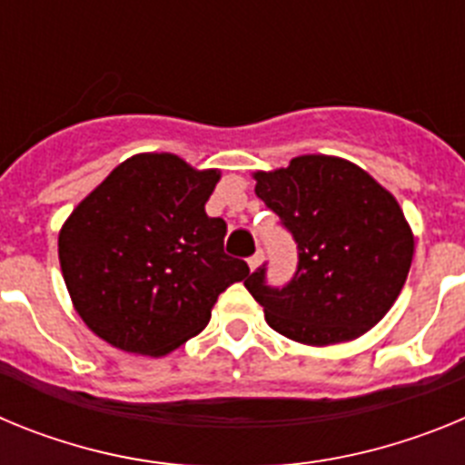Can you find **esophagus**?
Wrapping results in <instances>:
<instances>
[{"label":"esophagus","mask_w":465,"mask_h":465,"mask_svg":"<svg viewBox=\"0 0 465 465\" xmlns=\"http://www.w3.org/2000/svg\"><path fill=\"white\" fill-rule=\"evenodd\" d=\"M246 262H249V270H252V272H253V270H256L258 265H261V262H262V252L253 253L252 258H246Z\"/></svg>","instance_id":"obj_1"}]
</instances>
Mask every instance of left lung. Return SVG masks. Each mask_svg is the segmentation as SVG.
I'll return each instance as SVG.
<instances>
[{
  "label": "left lung",
  "mask_w": 465,
  "mask_h": 465,
  "mask_svg": "<svg viewBox=\"0 0 465 465\" xmlns=\"http://www.w3.org/2000/svg\"><path fill=\"white\" fill-rule=\"evenodd\" d=\"M253 179L298 244L286 286H270L265 265L244 279L265 322L312 347L361 338L391 310L412 265L414 237L396 197L332 155H298Z\"/></svg>",
  "instance_id": "obj_1"
}]
</instances>
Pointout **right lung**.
<instances>
[{
  "label": "right lung",
  "instance_id": "add662e5",
  "mask_svg": "<svg viewBox=\"0 0 465 465\" xmlns=\"http://www.w3.org/2000/svg\"><path fill=\"white\" fill-rule=\"evenodd\" d=\"M219 170L172 153L127 158L94 188L57 237L72 302L114 347L165 356L195 338L249 265L223 252L225 221L204 212Z\"/></svg>",
  "mask_w": 465,
  "mask_h": 465
}]
</instances>
